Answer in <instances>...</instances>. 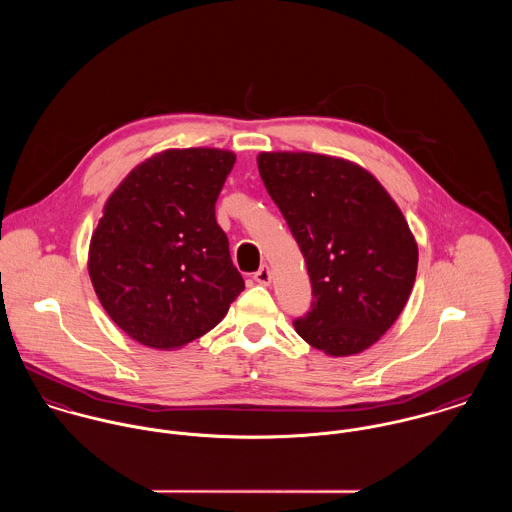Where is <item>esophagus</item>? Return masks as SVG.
Segmentation results:
<instances>
[{"instance_id": "obj_1", "label": "esophagus", "mask_w": 512, "mask_h": 512, "mask_svg": "<svg viewBox=\"0 0 512 512\" xmlns=\"http://www.w3.org/2000/svg\"><path fill=\"white\" fill-rule=\"evenodd\" d=\"M254 280L258 282V284H264V286H268L270 284V280H272V274H270V268L264 264V266H260V270L258 272H254Z\"/></svg>"}]
</instances>
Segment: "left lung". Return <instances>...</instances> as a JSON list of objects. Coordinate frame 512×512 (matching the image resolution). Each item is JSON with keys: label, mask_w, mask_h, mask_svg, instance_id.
Masks as SVG:
<instances>
[{"label": "left lung", "mask_w": 512, "mask_h": 512, "mask_svg": "<svg viewBox=\"0 0 512 512\" xmlns=\"http://www.w3.org/2000/svg\"><path fill=\"white\" fill-rule=\"evenodd\" d=\"M264 187L305 258L313 301L297 335L333 357L374 345L412 292L418 246L363 167L317 153H260Z\"/></svg>", "instance_id": "1"}]
</instances>
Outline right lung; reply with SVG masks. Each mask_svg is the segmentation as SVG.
Returning <instances> with one entry per match:
<instances>
[{"label": "right lung", "instance_id": "right-lung-1", "mask_svg": "<svg viewBox=\"0 0 512 512\" xmlns=\"http://www.w3.org/2000/svg\"><path fill=\"white\" fill-rule=\"evenodd\" d=\"M230 151L169 149L138 165L112 193L88 254L110 319L151 349H177L219 325L244 290L215 203Z\"/></svg>", "mask_w": 512, "mask_h": 512}]
</instances>
